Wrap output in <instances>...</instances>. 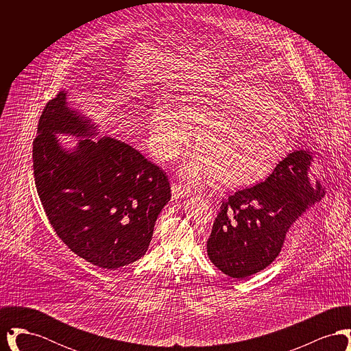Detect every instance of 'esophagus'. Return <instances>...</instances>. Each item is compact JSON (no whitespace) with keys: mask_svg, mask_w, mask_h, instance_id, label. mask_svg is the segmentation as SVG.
Wrapping results in <instances>:
<instances>
[{"mask_svg":"<svg viewBox=\"0 0 351 351\" xmlns=\"http://www.w3.org/2000/svg\"><path fill=\"white\" fill-rule=\"evenodd\" d=\"M171 189H172V195H173L175 199H180V197H184V196L191 193V189L183 184L173 183Z\"/></svg>","mask_w":351,"mask_h":351,"instance_id":"34e87169","label":"esophagus"}]
</instances>
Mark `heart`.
Returning a JSON list of instances; mask_svg holds the SVG:
<instances>
[{
  "label": "heart",
  "instance_id": "b5f03b06",
  "mask_svg": "<svg viewBox=\"0 0 351 351\" xmlns=\"http://www.w3.org/2000/svg\"><path fill=\"white\" fill-rule=\"evenodd\" d=\"M243 86L215 88L186 96L182 108L159 100L149 123V149L162 160L176 159L197 132L199 151L180 166L191 183L216 178L223 186L259 182L279 165L288 147V118L274 102L251 104Z\"/></svg>",
  "mask_w": 351,
  "mask_h": 351
}]
</instances>
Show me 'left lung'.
<instances>
[{"label":"left lung","mask_w":351,"mask_h":351,"mask_svg":"<svg viewBox=\"0 0 351 351\" xmlns=\"http://www.w3.org/2000/svg\"><path fill=\"white\" fill-rule=\"evenodd\" d=\"M312 162L311 152L293 151L266 180L222 200L206 242L209 259L218 269L243 279L276 259L293 222L324 197L322 185L309 179Z\"/></svg>","instance_id":"8db88e82"}]
</instances>
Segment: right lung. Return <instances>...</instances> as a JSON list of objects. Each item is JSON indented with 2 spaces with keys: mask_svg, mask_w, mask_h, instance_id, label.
I'll return each instance as SVG.
<instances>
[{
  "mask_svg": "<svg viewBox=\"0 0 351 351\" xmlns=\"http://www.w3.org/2000/svg\"><path fill=\"white\" fill-rule=\"evenodd\" d=\"M67 93L49 101L33 142L34 179L46 216L71 251L101 268L116 269L142 258L155 221L171 199L162 168L139 151L97 135L90 119L67 106ZM55 133L86 136L72 153Z\"/></svg>",
  "mask_w": 351,
  "mask_h": 351,
  "instance_id": "add662e5",
  "label": "right lung"
}]
</instances>
